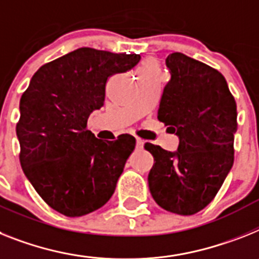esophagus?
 I'll return each mask as SVG.
<instances>
[{
	"label": "esophagus",
	"instance_id": "esophagus-1",
	"mask_svg": "<svg viewBox=\"0 0 259 259\" xmlns=\"http://www.w3.org/2000/svg\"><path fill=\"white\" fill-rule=\"evenodd\" d=\"M143 143H145V141L141 140V138H137V140H136V146H137V149H138V150L142 149V147H143Z\"/></svg>",
	"mask_w": 259,
	"mask_h": 259
}]
</instances>
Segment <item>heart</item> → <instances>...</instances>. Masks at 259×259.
<instances>
[{
	"mask_svg": "<svg viewBox=\"0 0 259 259\" xmlns=\"http://www.w3.org/2000/svg\"><path fill=\"white\" fill-rule=\"evenodd\" d=\"M156 73H158V67L153 62H145L138 71V75H156Z\"/></svg>",
	"mask_w": 259,
	"mask_h": 259,
	"instance_id": "obj_1",
	"label": "heart"
}]
</instances>
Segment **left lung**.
<instances>
[{
  "instance_id": "left-lung-1",
  "label": "left lung",
  "mask_w": 259,
  "mask_h": 259,
  "mask_svg": "<svg viewBox=\"0 0 259 259\" xmlns=\"http://www.w3.org/2000/svg\"><path fill=\"white\" fill-rule=\"evenodd\" d=\"M171 79L163 89L158 119L177 134V151L153 143L147 177L156 204L172 213L190 216L213 200L234 160L237 106L227 80L217 69L190 56H167Z\"/></svg>"
}]
</instances>
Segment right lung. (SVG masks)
I'll return each mask as SVG.
<instances>
[{
  "label": "right lung",
  "instance_id": "right-lung-1",
  "mask_svg": "<svg viewBox=\"0 0 259 259\" xmlns=\"http://www.w3.org/2000/svg\"><path fill=\"white\" fill-rule=\"evenodd\" d=\"M140 60L137 54L82 47L42 66L30 80L19 103V160L39 196L56 212L84 216L114 193L136 138L99 140L87 122L104 106L110 76Z\"/></svg>",
  "mask_w": 259,
  "mask_h": 259
}]
</instances>
